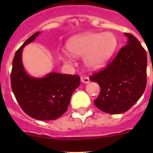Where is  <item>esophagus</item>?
Segmentation results:
<instances>
[{"instance_id": "obj_1", "label": "esophagus", "mask_w": 153, "mask_h": 153, "mask_svg": "<svg viewBox=\"0 0 153 153\" xmlns=\"http://www.w3.org/2000/svg\"><path fill=\"white\" fill-rule=\"evenodd\" d=\"M81 81L82 83H84V84H88L89 83V79L88 77H85V76H83L81 78Z\"/></svg>"}]
</instances>
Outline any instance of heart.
Segmentation results:
<instances>
[{
    "instance_id": "1",
    "label": "heart",
    "mask_w": 153,
    "mask_h": 153,
    "mask_svg": "<svg viewBox=\"0 0 153 153\" xmlns=\"http://www.w3.org/2000/svg\"><path fill=\"white\" fill-rule=\"evenodd\" d=\"M118 41L112 32L86 33L75 37L67 44L69 53L74 57L84 56L88 67L98 69L109 62L116 50Z\"/></svg>"
}]
</instances>
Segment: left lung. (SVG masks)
I'll return each instance as SVG.
<instances>
[{"label":"left lung","mask_w":153,"mask_h":153,"mask_svg":"<svg viewBox=\"0 0 153 153\" xmlns=\"http://www.w3.org/2000/svg\"><path fill=\"white\" fill-rule=\"evenodd\" d=\"M127 44L120 49L105 69L89 77L99 84V96L94 101L97 108L109 114L129 110L143 95L146 85L147 58L134 35L124 33Z\"/></svg>","instance_id":"1"}]
</instances>
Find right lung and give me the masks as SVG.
Masks as SVG:
<instances>
[{
    "label": "right lung",
    "instance_id": "obj_1",
    "mask_svg": "<svg viewBox=\"0 0 153 153\" xmlns=\"http://www.w3.org/2000/svg\"><path fill=\"white\" fill-rule=\"evenodd\" d=\"M41 32L29 37L15 52L12 61L11 86L21 109L41 121L55 120L67 110L74 91L80 85L78 75L49 72L42 78L29 75L22 61L23 49L35 41Z\"/></svg>",
    "mask_w": 153,
    "mask_h": 153
}]
</instances>
